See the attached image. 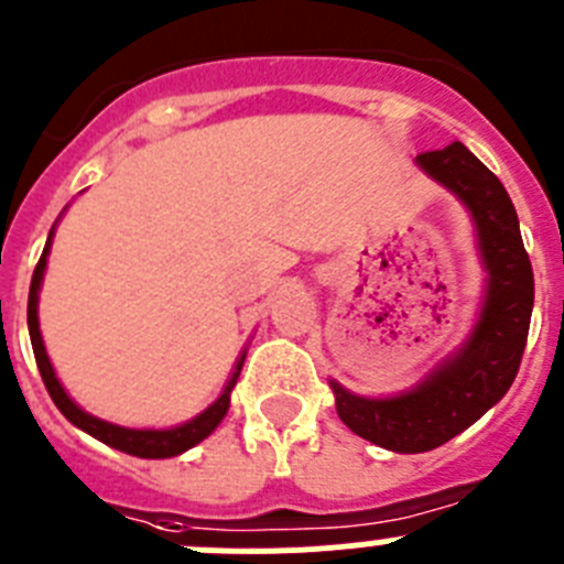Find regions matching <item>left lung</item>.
I'll use <instances>...</instances> for the list:
<instances>
[{"label": "left lung", "mask_w": 564, "mask_h": 564, "mask_svg": "<svg viewBox=\"0 0 564 564\" xmlns=\"http://www.w3.org/2000/svg\"><path fill=\"white\" fill-rule=\"evenodd\" d=\"M467 208L484 267V294L470 330L414 387L367 398L330 378L336 414L354 434L394 454L434 451L501 401L518 376L534 308V275L507 188L454 141L414 158Z\"/></svg>", "instance_id": "obj_1"}]
</instances>
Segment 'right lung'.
Here are the masks:
<instances>
[{
	"label": "right lung",
	"instance_id": "1",
	"mask_svg": "<svg viewBox=\"0 0 564 564\" xmlns=\"http://www.w3.org/2000/svg\"><path fill=\"white\" fill-rule=\"evenodd\" d=\"M55 225H52L50 239H46L44 252H41V261L33 272V283H30V300H28L30 341H33L35 361H39L41 378H44L46 389H50L52 401H55V406L61 409V414L68 420V423L77 425V429L86 431V434H91L94 440L110 445V448L122 451V454L139 456V459H172V456L186 454V451L194 448L197 442H203L205 436L214 434V429H217V425L225 420V414H228L230 392H234L236 381H239V372H241V365H245L247 347L239 354V359H236L234 372H230L228 383H225V389L219 392L217 401L210 403L208 409H203L197 417L186 420V423L172 425V429H128V425H116V423H108V420H99V417H94V414H88L86 409H80L75 401H72V398H68V392L63 389L61 378L55 376V367H52L50 356H46V345H44V336H41V325H39V294H41V283H44L46 258H50L52 239H55Z\"/></svg>",
	"mask_w": 564,
	"mask_h": 564
}]
</instances>
